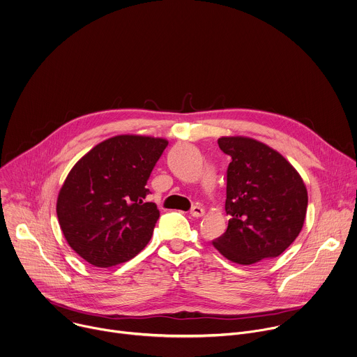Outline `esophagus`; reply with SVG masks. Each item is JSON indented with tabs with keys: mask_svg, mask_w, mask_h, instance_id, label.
Masks as SVG:
<instances>
[{
	"mask_svg": "<svg viewBox=\"0 0 357 357\" xmlns=\"http://www.w3.org/2000/svg\"><path fill=\"white\" fill-rule=\"evenodd\" d=\"M190 215L195 217V218H200V217L204 215V210H203L200 206H195V207H192V210H190Z\"/></svg>",
	"mask_w": 357,
	"mask_h": 357,
	"instance_id": "34e87169",
	"label": "esophagus"
}]
</instances>
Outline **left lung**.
Instances as JSON below:
<instances>
[{
    "instance_id": "obj_1",
    "label": "left lung",
    "mask_w": 357,
    "mask_h": 357,
    "mask_svg": "<svg viewBox=\"0 0 357 357\" xmlns=\"http://www.w3.org/2000/svg\"><path fill=\"white\" fill-rule=\"evenodd\" d=\"M231 157L227 169L224 235L213 241L228 260L250 266L282 255L298 238L307 211V190L298 171L274 149L250 137H220Z\"/></svg>"
}]
</instances>
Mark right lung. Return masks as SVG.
Returning a JSON list of instances; mask_svg holds the SVG:
<instances>
[{
  "instance_id": "1",
  "label": "right lung",
  "mask_w": 357,
  "mask_h": 357,
  "mask_svg": "<svg viewBox=\"0 0 357 357\" xmlns=\"http://www.w3.org/2000/svg\"><path fill=\"white\" fill-rule=\"evenodd\" d=\"M165 139L119 135L83 155L68 174L56 215L68 245L96 267L133 259L151 239L160 211L144 202Z\"/></svg>"
}]
</instances>
